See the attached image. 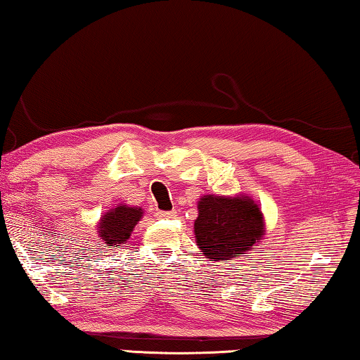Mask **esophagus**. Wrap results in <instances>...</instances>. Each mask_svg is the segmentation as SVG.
Listing matches in <instances>:
<instances>
[{"label": "esophagus", "instance_id": "obj_1", "mask_svg": "<svg viewBox=\"0 0 360 360\" xmlns=\"http://www.w3.org/2000/svg\"><path fill=\"white\" fill-rule=\"evenodd\" d=\"M155 217H157V218H174L176 217V212L174 210H171V212L158 210L157 213H155Z\"/></svg>", "mask_w": 360, "mask_h": 360}]
</instances>
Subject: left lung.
<instances>
[{
    "instance_id": "obj_1",
    "label": "left lung",
    "mask_w": 360,
    "mask_h": 360,
    "mask_svg": "<svg viewBox=\"0 0 360 360\" xmlns=\"http://www.w3.org/2000/svg\"><path fill=\"white\" fill-rule=\"evenodd\" d=\"M197 245L213 262L238 259L264 234V217L248 197L203 195L194 223Z\"/></svg>"
}]
</instances>
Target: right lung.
<instances>
[{"instance_id":"right-lung-1","label":"right lung","mask_w":360,"mask_h":360,"mask_svg":"<svg viewBox=\"0 0 360 360\" xmlns=\"http://www.w3.org/2000/svg\"><path fill=\"white\" fill-rule=\"evenodd\" d=\"M142 218V208H134L127 205H121L112 208L108 213L103 214L100 223V238L105 240L106 245L116 248L129 239L132 229Z\"/></svg>"}]
</instances>
